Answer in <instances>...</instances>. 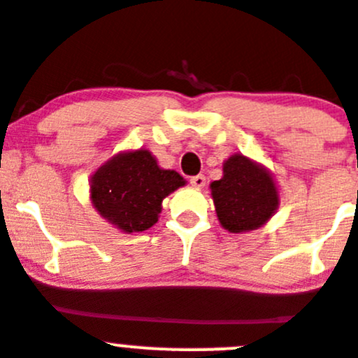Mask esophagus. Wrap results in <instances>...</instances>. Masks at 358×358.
<instances>
[{
    "label": "esophagus",
    "mask_w": 358,
    "mask_h": 358,
    "mask_svg": "<svg viewBox=\"0 0 358 358\" xmlns=\"http://www.w3.org/2000/svg\"><path fill=\"white\" fill-rule=\"evenodd\" d=\"M191 185L196 187V189H203V187H205V176H203V175L192 176Z\"/></svg>",
    "instance_id": "1"
}]
</instances>
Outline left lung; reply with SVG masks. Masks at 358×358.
<instances>
[{
    "label": "left lung",
    "mask_w": 358,
    "mask_h": 358,
    "mask_svg": "<svg viewBox=\"0 0 358 358\" xmlns=\"http://www.w3.org/2000/svg\"><path fill=\"white\" fill-rule=\"evenodd\" d=\"M219 223L230 234L259 230L275 215L280 205L273 173L241 153L223 162V176L210 183Z\"/></svg>",
    "instance_id": "obj_1"
}]
</instances>
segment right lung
I'll return each mask as SVG.
<instances>
[{"label":"right lung","mask_w":358,"mask_h":358,"mask_svg":"<svg viewBox=\"0 0 358 358\" xmlns=\"http://www.w3.org/2000/svg\"><path fill=\"white\" fill-rule=\"evenodd\" d=\"M183 176L162 169L150 150L121 151L92 173L91 203L107 223L124 234L159 221L164 198L185 185Z\"/></svg>","instance_id":"obj_1"}]
</instances>
